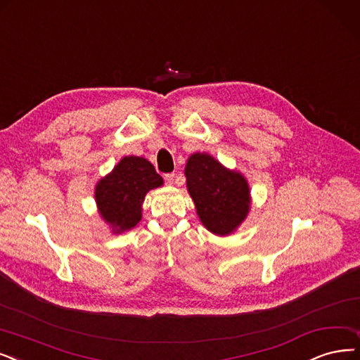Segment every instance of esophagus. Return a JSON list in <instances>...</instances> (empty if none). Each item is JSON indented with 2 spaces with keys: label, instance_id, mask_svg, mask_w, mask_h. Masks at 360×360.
I'll list each match as a JSON object with an SVG mask.
<instances>
[{
  "label": "esophagus",
  "instance_id": "1",
  "mask_svg": "<svg viewBox=\"0 0 360 360\" xmlns=\"http://www.w3.org/2000/svg\"><path fill=\"white\" fill-rule=\"evenodd\" d=\"M165 181H167V184H174L176 183V174L174 172H169V174H165Z\"/></svg>",
  "mask_w": 360,
  "mask_h": 360
}]
</instances>
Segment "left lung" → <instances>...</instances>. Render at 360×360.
Here are the masks:
<instances>
[{
    "label": "left lung",
    "mask_w": 360,
    "mask_h": 360,
    "mask_svg": "<svg viewBox=\"0 0 360 360\" xmlns=\"http://www.w3.org/2000/svg\"><path fill=\"white\" fill-rule=\"evenodd\" d=\"M184 176L199 220L211 233H233L247 219L250 184L240 172L227 169L208 153L198 152L189 156Z\"/></svg>",
    "instance_id": "8db88e82"
}]
</instances>
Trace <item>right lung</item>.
<instances>
[{
  "label": "right lung",
  "mask_w": 360,
  "mask_h": 360,
  "mask_svg": "<svg viewBox=\"0 0 360 360\" xmlns=\"http://www.w3.org/2000/svg\"><path fill=\"white\" fill-rule=\"evenodd\" d=\"M164 184L155 167L140 156H124L112 172L96 184V204L113 233H122L141 220V205L149 191Z\"/></svg>",
  "instance_id": "right-lung-1"
}]
</instances>
